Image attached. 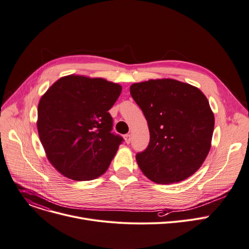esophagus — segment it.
Instances as JSON below:
<instances>
[{
  "label": "esophagus",
  "instance_id": "esophagus-1",
  "mask_svg": "<svg viewBox=\"0 0 249 249\" xmlns=\"http://www.w3.org/2000/svg\"><path fill=\"white\" fill-rule=\"evenodd\" d=\"M124 138H125L126 143H127V144H130V142H131V135H130V134H126V135L124 136Z\"/></svg>",
  "mask_w": 249,
  "mask_h": 249
}]
</instances>
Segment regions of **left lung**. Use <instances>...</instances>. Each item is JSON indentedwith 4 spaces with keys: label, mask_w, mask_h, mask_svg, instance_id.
Wrapping results in <instances>:
<instances>
[{
    "label": "left lung",
    "mask_w": 249,
    "mask_h": 249,
    "mask_svg": "<svg viewBox=\"0 0 249 249\" xmlns=\"http://www.w3.org/2000/svg\"><path fill=\"white\" fill-rule=\"evenodd\" d=\"M148 123L150 140L136 154L141 171L159 184L188 178L200 168L211 145L214 115L196 87L173 79L130 87Z\"/></svg>",
    "instance_id": "left-lung-1"
}]
</instances>
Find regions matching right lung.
<instances>
[{
  "mask_svg": "<svg viewBox=\"0 0 249 249\" xmlns=\"http://www.w3.org/2000/svg\"><path fill=\"white\" fill-rule=\"evenodd\" d=\"M121 86L101 78L66 76L41 98L38 132L49 161L76 181L101 176L124 139L112 132L108 112Z\"/></svg>",
  "mask_w": 249,
  "mask_h": 249,
  "instance_id": "right-lung-1",
  "label": "right lung"
}]
</instances>
